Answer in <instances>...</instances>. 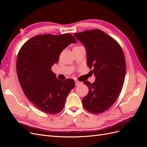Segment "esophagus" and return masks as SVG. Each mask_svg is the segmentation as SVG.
<instances>
[{
  "mask_svg": "<svg viewBox=\"0 0 147 147\" xmlns=\"http://www.w3.org/2000/svg\"><path fill=\"white\" fill-rule=\"evenodd\" d=\"M75 85H76V86H78V85H79L80 84H82V82H79V81H78V80H75Z\"/></svg>",
  "mask_w": 147,
  "mask_h": 147,
  "instance_id": "34e87169",
  "label": "esophagus"
}]
</instances>
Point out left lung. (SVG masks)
Masks as SVG:
<instances>
[{
  "instance_id": "8db88e82",
  "label": "left lung",
  "mask_w": 147,
  "mask_h": 147,
  "mask_svg": "<svg viewBox=\"0 0 147 147\" xmlns=\"http://www.w3.org/2000/svg\"><path fill=\"white\" fill-rule=\"evenodd\" d=\"M86 50L87 64L93 68L95 82L85 81L89 92L82 99L84 108L92 113L109 109L121 91L126 74V61L121 47L99 29L75 33Z\"/></svg>"
}]
</instances>
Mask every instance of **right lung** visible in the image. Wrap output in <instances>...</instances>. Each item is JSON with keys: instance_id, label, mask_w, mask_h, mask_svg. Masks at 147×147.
Instances as JSON below:
<instances>
[{"instance_id": "1", "label": "right lung", "mask_w": 147, "mask_h": 147, "mask_svg": "<svg viewBox=\"0 0 147 147\" xmlns=\"http://www.w3.org/2000/svg\"><path fill=\"white\" fill-rule=\"evenodd\" d=\"M70 34L37 35L22 46L18 54L16 72L24 94L42 112L56 114L64 109L67 97L75 87L72 79L62 81L52 72L61 53L76 43Z\"/></svg>"}]
</instances>
